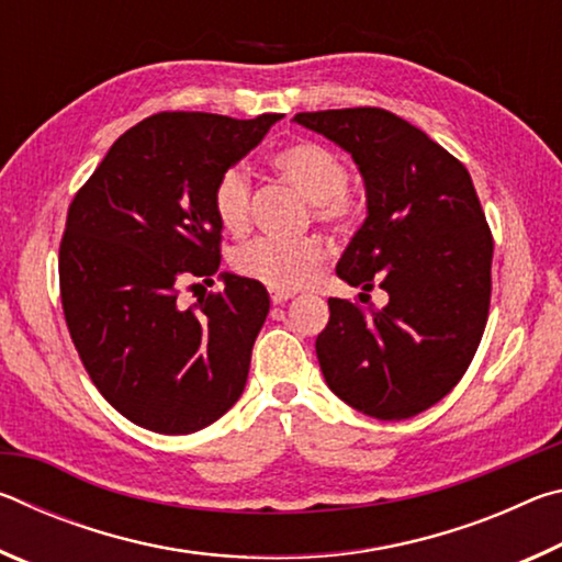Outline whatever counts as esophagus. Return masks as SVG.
Returning <instances> with one entry per match:
<instances>
[{
	"label": "esophagus",
	"mask_w": 562,
	"mask_h": 562,
	"mask_svg": "<svg viewBox=\"0 0 562 562\" xmlns=\"http://www.w3.org/2000/svg\"><path fill=\"white\" fill-rule=\"evenodd\" d=\"M292 297V292H278V290H270V300H272V304H282V302H288Z\"/></svg>",
	"instance_id": "1"
}]
</instances>
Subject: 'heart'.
I'll return each mask as SVG.
<instances>
[{"label": "heart", "mask_w": 562, "mask_h": 562, "mask_svg": "<svg viewBox=\"0 0 562 562\" xmlns=\"http://www.w3.org/2000/svg\"><path fill=\"white\" fill-rule=\"evenodd\" d=\"M272 168L312 203L322 225L335 233H349L357 223V205L347 193L349 168L335 150L317 140H294L270 156ZM213 213L223 231L240 235L250 225V178L243 166H231L213 186ZM325 258L317 237L274 240L258 237L233 252V270L268 290L294 292L307 284Z\"/></svg>", "instance_id": "heart-1"}]
</instances>
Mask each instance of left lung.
Listing matches in <instances>:
<instances>
[{
    "instance_id": "8db88e82",
    "label": "left lung",
    "mask_w": 562,
    "mask_h": 562,
    "mask_svg": "<svg viewBox=\"0 0 562 562\" xmlns=\"http://www.w3.org/2000/svg\"><path fill=\"white\" fill-rule=\"evenodd\" d=\"M355 158L367 190V221L337 274L382 311L329 297L317 337L327 386L357 412L402 422L461 382L479 349L491 304L493 237L461 160L422 128L384 109L297 113Z\"/></svg>"
}]
</instances>
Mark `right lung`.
Here are the masks:
<instances>
[{
  "mask_svg": "<svg viewBox=\"0 0 562 562\" xmlns=\"http://www.w3.org/2000/svg\"><path fill=\"white\" fill-rule=\"evenodd\" d=\"M278 121L156 113L123 133L69 205L59 247L66 325L103 398L148 431H201L243 394L268 290L223 272V292L183 307L178 288L213 282L223 233L215 180Z\"/></svg>",
  "mask_w": 562,
  "mask_h": 562,
  "instance_id": "obj_1",
  "label": "right lung"
}]
</instances>
